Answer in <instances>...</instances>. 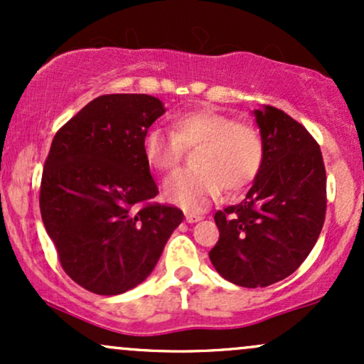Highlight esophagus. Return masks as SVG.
Masks as SVG:
<instances>
[{
	"mask_svg": "<svg viewBox=\"0 0 364 364\" xmlns=\"http://www.w3.org/2000/svg\"><path fill=\"white\" fill-rule=\"evenodd\" d=\"M185 220H186L188 224L198 223V220H202V215H198V214H190V212H188V214H185Z\"/></svg>",
	"mask_w": 364,
	"mask_h": 364,
	"instance_id": "1",
	"label": "esophagus"
}]
</instances>
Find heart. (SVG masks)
I'll list each match as a JSON object with an SVG mask.
<instances>
[{
  "label": "heart",
  "mask_w": 364,
  "mask_h": 364,
  "mask_svg": "<svg viewBox=\"0 0 364 364\" xmlns=\"http://www.w3.org/2000/svg\"><path fill=\"white\" fill-rule=\"evenodd\" d=\"M173 133L150 128L141 139L145 161L161 173L181 162L188 149H195L193 169L179 171L164 185V196L186 210H203L220 188L228 193L243 190L257 178L265 147L260 132L250 123L235 121L224 112L193 109L174 114Z\"/></svg>",
  "instance_id": "b5f03b06"
}]
</instances>
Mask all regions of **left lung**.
<instances>
[{
	"mask_svg": "<svg viewBox=\"0 0 364 364\" xmlns=\"http://www.w3.org/2000/svg\"><path fill=\"white\" fill-rule=\"evenodd\" d=\"M265 147L246 198L215 214L212 265L225 281L265 287L291 275L318 240L327 210V176L308 129L272 106L253 111Z\"/></svg>",
	"mask_w": 364,
	"mask_h": 364,
	"instance_id": "1",
	"label": "left lung"
}]
</instances>
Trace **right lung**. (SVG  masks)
<instances>
[{
  "label": "right lung",
  "mask_w": 364,
  "mask_h": 364,
  "mask_svg": "<svg viewBox=\"0 0 364 364\" xmlns=\"http://www.w3.org/2000/svg\"><path fill=\"white\" fill-rule=\"evenodd\" d=\"M164 112L152 95L107 94L54 135L41 215L63 270L83 289L114 296L136 287L181 224L179 208L147 203L159 190L141 139Z\"/></svg>",
  "instance_id": "add662e5"
}]
</instances>
